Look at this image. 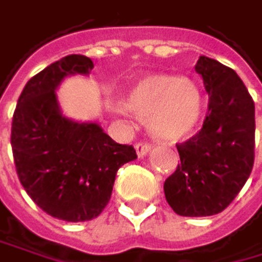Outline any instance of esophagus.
Returning <instances> with one entry per match:
<instances>
[{
    "label": "esophagus",
    "mask_w": 262,
    "mask_h": 262,
    "mask_svg": "<svg viewBox=\"0 0 262 262\" xmlns=\"http://www.w3.org/2000/svg\"><path fill=\"white\" fill-rule=\"evenodd\" d=\"M135 150H137V156L138 157H144V156L149 154L150 146L146 144V143H138V144H135Z\"/></svg>",
    "instance_id": "esophagus-1"
}]
</instances>
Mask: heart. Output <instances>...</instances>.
<instances>
[{"instance_id":"obj_1","label":"heart","mask_w":262,"mask_h":262,"mask_svg":"<svg viewBox=\"0 0 262 262\" xmlns=\"http://www.w3.org/2000/svg\"><path fill=\"white\" fill-rule=\"evenodd\" d=\"M125 112L146 119L149 134L165 143L193 137L203 121L204 97L192 80L150 74L137 80L124 97Z\"/></svg>"}]
</instances>
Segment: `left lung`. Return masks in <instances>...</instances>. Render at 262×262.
<instances>
[{
	"instance_id": "left-lung-1",
	"label": "left lung",
	"mask_w": 262,
	"mask_h": 262,
	"mask_svg": "<svg viewBox=\"0 0 262 262\" xmlns=\"http://www.w3.org/2000/svg\"><path fill=\"white\" fill-rule=\"evenodd\" d=\"M209 96L201 132L178 146L181 166L163 185L182 217L222 212L245 185L255 160V103L233 69L200 56L195 66Z\"/></svg>"
}]
</instances>
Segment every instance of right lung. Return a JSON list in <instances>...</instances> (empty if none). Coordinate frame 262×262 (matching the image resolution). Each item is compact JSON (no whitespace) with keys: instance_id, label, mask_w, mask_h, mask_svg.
<instances>
[{"instance_id":"1","label":"right lung","mask_w":262,"mask_h":262,"mask_svg":"<svg viewBox=\"0 0 262 262\" xmlns=\"http://www.w3.org/2000/svg\"><path fill=\"white\" fill-rule=\"evenodd\" d=\"M93 61L69 55L26 83L12 119L11 144L18 179L48 215L88 222L112 198L118 169L137 159L132 146L118 144L93 121L62 113L58 88L72 75L88 77Z\"/></svg>"}]
</instances>
